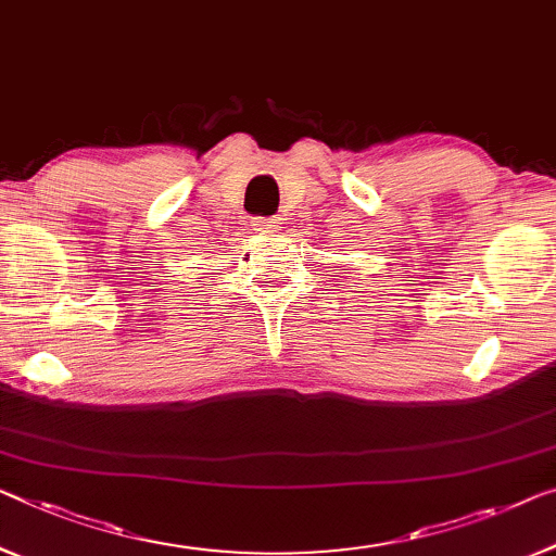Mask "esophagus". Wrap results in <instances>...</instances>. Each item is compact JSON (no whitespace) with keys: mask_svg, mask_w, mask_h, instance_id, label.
<instances>
[{"mask_svg":"<svg viewBox=\"0 0 556 556\" xmlns=\"http://www.w3.org/2000/svg\"><path fill=\"white\" fill-rule=\"evenodd\" d=\"M281 225L279 217H256L254 219V231H262V235H271V231H277Z\"/></svg>","mask_w":556,"mask_h":556,"instance_id":"1","label":"esophagus"}]
</instances>
